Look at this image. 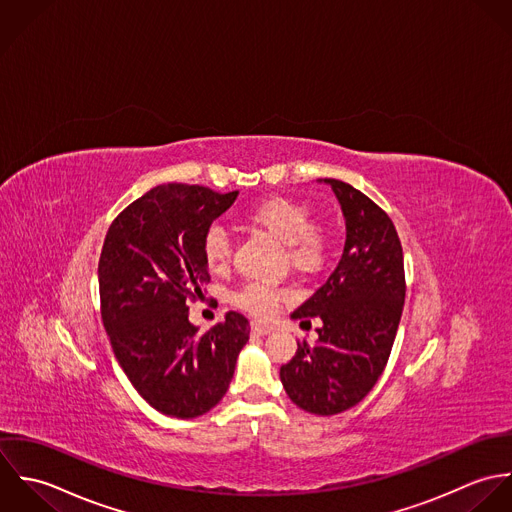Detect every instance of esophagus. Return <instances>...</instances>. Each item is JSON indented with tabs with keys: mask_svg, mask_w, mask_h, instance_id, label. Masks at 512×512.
Instances as JSON below:
<instances>
[{
	"mask_svg": "<svg viewBox=\"0 0 512 512\" xmlns=\"http://www.w3.org/2000/svg\"><path fill=\"white\" fill-rule=\"evenodd\" d=\"M273 330H275L273 326L263 324V322H253V324H251V332H253L255 336H267V334H271Z\"/></svg>",
	"mask_w": 512,
	"mask_h": 512,
	"instance_id": "obj_1",
	"label": "esophagus"
}]
</instances>
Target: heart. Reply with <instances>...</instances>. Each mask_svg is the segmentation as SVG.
I'll return each mask as SVG.
<instances>
[{
	"label": "heart",
	"mask_w": 512,
	"mask_h": 512,
	"mask_svg": "<svg viewBox=\"0 0 512 512\" xmlns=\"http://www.w3.org/2000/svg\"><path fill=\"white\" fill-rule=\"evenodd\" d=\"M245 219L279 243L289 245L287 257L295 269L314 271L324 263L326 243L314 229L312 215L305 205L287 198H269L255 205ZM204 257L211 271H223L229 265L231 243L227 233L217 225L205 231ZM283 295L285 293L281 289L271 285L247 283L237 291L235 303L255 316H269L275 312Z\"/></svg>",
	"instance_id": "heart-1"
}]
</instances>
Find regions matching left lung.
<instances>
[{"label":"left lung","instance_id":"8db88e82","mask_svg":"<svg viewBox=\"0 0 512 512\" xmlns=\"http://www.w3.org/2000/svg\"><path fill=\"white\" fill-rule=\"evenodd\" d=\"M332 188L346 227L344 249L326 283L291 318L316 328L314 344L297 348L281 366L293 404L314 415H336L362 402L382 376L406 299L404 253L392 219L368 196L340 180Z\"/></svg>","mask_w":512,"mask_h":512}]
</instances>
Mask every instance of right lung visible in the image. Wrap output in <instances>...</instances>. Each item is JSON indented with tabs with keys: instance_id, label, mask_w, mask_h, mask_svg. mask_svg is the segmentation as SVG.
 <instances>
[{
	"instance_id": "add662e5",
	"label": "right lung",
	"mask_w": 512,
	"mask_h": 512,
	"mask_svg": "<svg viewBox=\"0 0 512 512\" xmlns=\"http://www.w3.org/2000/svg\"><path fill=\"white\" fill-rule=\"evenodd\" d=\"M204 186L164 184L108 227L99 261L106 334L134 390L156 411L192 419L225 396L249 320L227 312L200 334L186 303L204 297V235L237 200Z\"/></svg>"
}]
</instances>
